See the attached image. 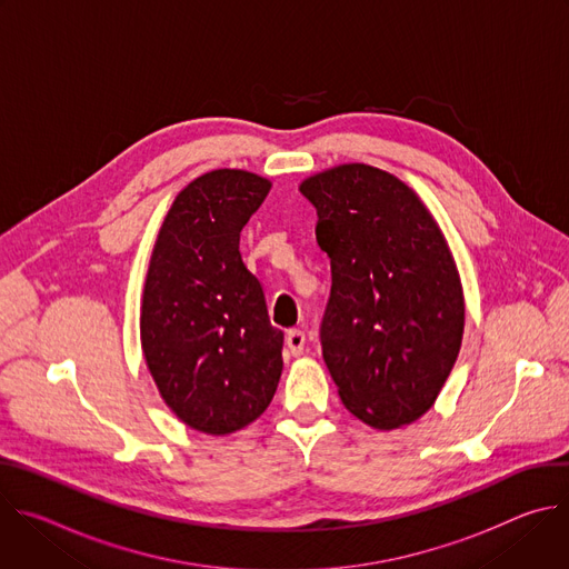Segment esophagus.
<instances>
[{
    "mask_svg": "<svg viewBox=\"0 0 569 569\" xmlns=\"http://www.w3.org/2000/svg\"><path fill=\"white\" fill-rule=\"evenodd\" d=\"M286 347H288V351H290L295 358L301 356V353H303V347H306V333H303V331H297V329L288 331V336H286Z\"/></svg>",
    "mask_w": 569,
    "mask_h": 569,
    "instance_id": "1",
    "label": "esophagus"
}]
</instances>
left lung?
<instances>
[{
	"mask_svg": "<svg viewBox=\"0 0 569 569\" xmlns=\"http://www.w3.org/2000/svg\"><path fill=\"white\" fill-rule=\"evenodd\" d=\"M299 191L331 259L321 356L345 408L376 430L410 426L461 349L466 306L448 240L412 187L360 161L315 173Z\"/></svg>",
	"mask_w": 569,
	"mask_h": 569,
	"instance_id": "obj_1",
	"label": "left lung"
}]
</instances>
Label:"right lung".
Here are the masks:
<instances>
[{
  "label": "right lung",
  "mask_w": 569,
  "mask_h": 569,
  "mask_svg": "<svg viewBox=\"0 0 569 569\" xmlns=\"http://www.w3.org/2000/svg\"><path fill=\"white\" fill-rule=\"evenodd\" d=\"M272 182L216 169L189 182L159 227L141 292L146 367L169 410L222 437L257 421L283 371V333L238 252Z\"/></svg>",
  "instance_id": "1"
}]
</instances>
